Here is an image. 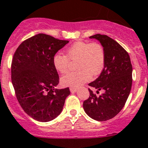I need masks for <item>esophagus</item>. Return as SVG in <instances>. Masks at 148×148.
Wrapping results in <instances>:
<instances>
[{"mask_svg":"<svg viewBox=\"0 0 148 148\" xmlns=\"http://www.w3.org/2000/svg\"><path fill=\"white\" fill-rule=\"evenodd\" d=\"M70 91L71 92H76L77 91V89L76 88L71 87V88H70Z\"/></svg>","mask_w":148,"mask_h":148,"instance_id":"1","label":"esophagus"}]
</instances>
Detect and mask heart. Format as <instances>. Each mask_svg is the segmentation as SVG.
Listing matches in <instances>:
<instances>
[{
	"label": "heart",
	"mask_w": 148,
	"mask_h": 148,
	"mask_svg": "<svg viewBox=\"0 0 148 148\" xmlns=\"http://www.w3.org/2000/svg\"><path fill=\"white\" fill-rule=\"evenodd\" d=\"M70 61H77L75 68L62 78L64 86L73 88L80 87L84 84L95 77L103 70L105 63L104 47L98 43L78 41L73 43L66 50V55L56 53L53 64L57 71L64 74L70 68Z\"/></svg>",
	"instance_id": "b5f03b06"
}]
</instances>
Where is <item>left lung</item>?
I'll return each instance as SVG.
<instances>
[{"label":"left lung","mask_w":148,"mask_h":148,"mask_svg":"<svg viewBox=\"0 0 148 148\" xmlns=\"http://www.w3.org/2000/svg\"><path fill=\"white\" fill-rule=\"evenodd\" d=\"M89 38L98 40L104 47L105 63L99 77L89 86L105 92L96 96L89 89V97L83 106L93 120L106 121L119 114L126 104L132 88V66L127 52L114 39L100 34Z\"/></svg>","instance_id":"1"}]
</instances>
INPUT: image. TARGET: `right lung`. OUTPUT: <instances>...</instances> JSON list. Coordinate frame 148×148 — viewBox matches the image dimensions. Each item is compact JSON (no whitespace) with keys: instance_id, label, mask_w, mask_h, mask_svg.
<instances>
[{"instance_id":"right-lung-1","label":"right lung","mask_w":148,"mask_h":148,"mask_svg":"<svg viewBox=\"0 0 148 148\" xmlns=\"http://www.w3.org/2000/svg\"><path fill=\"white\" fill-rule=\"evenodd\" d=\"M68 43L38 34L21 43L13 55L11 80L16 96L28 116L48 122L63 109L69 88L56 89L59 77L53 64V56Z\"/></svg>"}]
</instances>
